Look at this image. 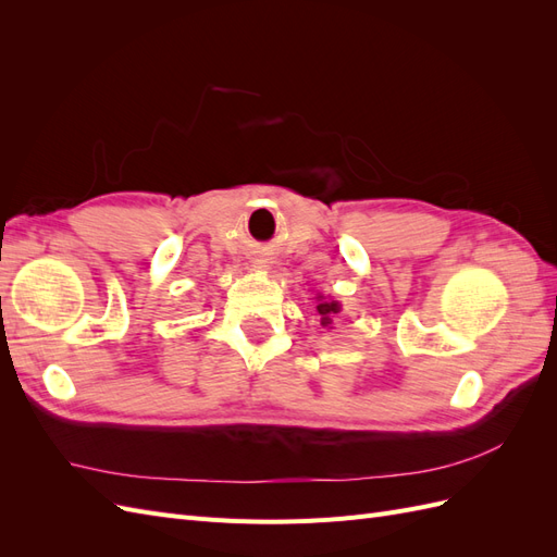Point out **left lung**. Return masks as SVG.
Listing matches in <instances>:
<instances>
[{
	"label": "left lung",
	"instance_id": "obj_1",
	"mask_svg": "<svg viewBox=\"0 0 557 557\" xmlns=\"http://www.w3.org/2000/svg\"><path fill=\"white\" fill-rule=\"evenodd\" d=\"M318 315H320V325L330 327L332 318L339 313V301H318Z\"/></svg>",
	"mask_w": 557,
	"mask_h": 557
}]
</instances>
